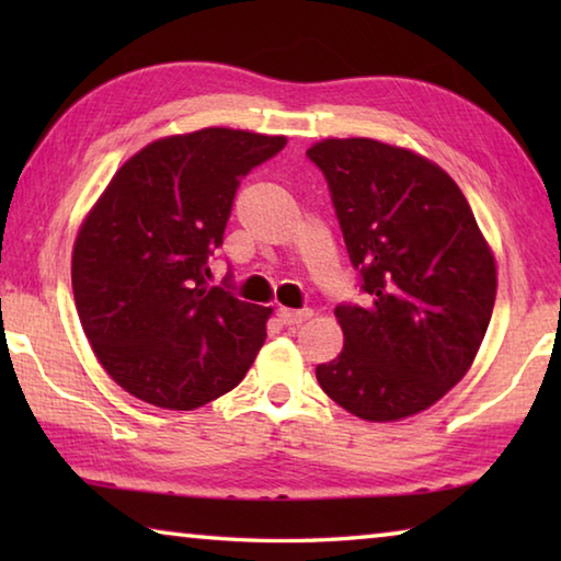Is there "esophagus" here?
Here are the masks:
<instances>
[{
  "label": "esophagus",
  "instance_id": "obj_1",
  "mask_svg": "<svg viewBox=\"0 0 561 561\" xmlns=\"http://www.w3.org/2000/svg\"><path fill=\"white\" fill-rule=\"evenodd\" d=\"M277 317L284 327H299L304 321L311 319V309H301V311H294V309H277Z\"/></svg>",
  "mask_w": 561,
  "mask_h": 561
}]
</instances>
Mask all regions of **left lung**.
Segmentation results:
<instances>
[{
	"label": "left lung",
	"instance_id": "1",
	"mask_svg": "<svg viewBox=\"0 0 561 561\" xmlns=\"http://www.w3.org/2000/svg\"><path fill=\"white\" fill-rule=\"evenodd\" d=\"M351 264L371 304L336 307L344 348L317 366L324 393L371 423L428 411L470 371L492 317L497 264L458 183L411 148L324 138Z\"/></svg>",
	"mask_w": 561,
	"mask_h": 561
}]
</instances>
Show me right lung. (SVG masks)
Segmentation results:
<instances>
[{
	"instance_id": "right-lung-1",
	"label": "right lung",
	"mask_w": 561,
	"mask_h": 561,
	"mask_svg": "<svg viewBox=\"0 0 561 561\" xmlns=\"http://www.w3.org/2000/svg\"><path fill=\"white\" fill-rule=\"evenodd\" d=\"M284 136L201 128L123 163L76 232L71 287L83 334L121 388L193 411L242 381L272 307L207 287L240 180Z\"/></svg>"
}]
</instances>
